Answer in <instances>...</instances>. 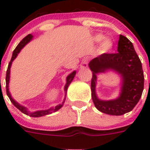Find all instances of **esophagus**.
<instances>
[{
  "label": "esophagus",
  "instance_id": "obj_1",
  "mask_svg": "<svg viewBox=\"0 0 150 150\" xmlns=\"http://www.w3.org/2000/svg\"><path fill=\"white\" fill-rule=\"evenodd\" d=\"M87 65H88V60H87V59H84V60L82 61V64H81V68H86Z\"/></svg>",
  "mask_w": 150,
  "mask_h": 150
}]
</instances>
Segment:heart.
<instances>
[{
  "instance_id": "1",
  "label": "heart",
  "mask_w": 150,
  "mask_h": 150,
  "mask_svg": "<svg viewBox=\"0 0 150 150\" xmlns=\"http://www.w3.org/2000/svg\"><path fill=\"white\" fill-rule=\"evenodd\" d=\"M96 40L97 42H100L103 39V36L102 35H97V36L95 37ZM112 47V43L111 41L109 40H104L103 41L102 44H101V50L103 52H107L109 50H110Z\"/></svg>"
}]
</instances>
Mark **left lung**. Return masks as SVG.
I'll use <instances>...</instances> for the list:
<instances>
[{"label": "left lung", "instance_id": "1", "mask_svg": "<svg viewBox=\"0 0 150 150\" xmlns=\"http://www.w3.org/2000/svg\"><path fill=\"white\" fill-rule=\"evenodd\" d=\"M93 71L91 80L92 99L100 111L110 115H122L132 110L142 96L144 89V75L142 63L132 43L125 36L120 35L117 53H104L89 64ZM112 69L122 75L121 96L114 100L103 101L97 98L95 93L96 74Z\"/></svg>", "mask_w": 150, "mask_h": 150}]
</instances>
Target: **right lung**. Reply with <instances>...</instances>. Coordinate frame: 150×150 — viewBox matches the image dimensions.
Instances as JSON below:
<instances>
[{
    "label": "right lung",
    "mask_w": 150,
    "mask_h": 150,
    "mask_svg": "<svg viewBox=\"0 0 150 150\" xmlns=\"http://www.w3.org/2000/svg\"><path fill=\"white\" fill-rule=\"evenodd\" d=\"M32 38H33V36H32L31 34H29L28 36H26L25 37L23 40H22L19 43H18V45L16 47L14 51H13V54H12V57H11V59L10 62L8 64V69H7V72H6V93H7V95L9 97L10 99L11 102L12 103L14 106L15 107H17L18 109L20 111L22 112L23 114H26V115H29L30 117H42V116H44V115H47V114H51L52 112H54V111H57V110H58L60 108H61L62 106H63L64 103L65 101V98H64V102L61 103V104L58 105V106H57L55 107V108H50L49 110H39V111H36V112H33V113H30V112L27 111L26 108L25 107H22L21 106L20 104H18L17 102H15V100H13L11 98V94L9 93V90H8V83H9V79H10V68H11V63H12V61H14L15 59V57H17L18 54L19 53L20 50H22V48L24 47L27 43H29V41L31 40ZM75 71H73L72 73H71L70 75H68V77H67V83H66L65 86H64V90L67 91V89H68V87L69 86L71 81L73 80L74 77H75Z\"/></svg>",
    "instance_id": "obj_1"
}]
</instances>
